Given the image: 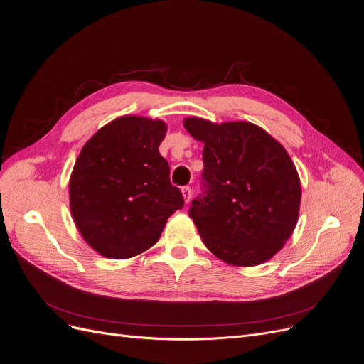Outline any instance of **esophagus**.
<instances>
[{
	"instance_id": "esophagus-1",
	"label": "esophagus",
	"mask_w": 364,
	"mask_h": 364,
	"mask_svg": "<svg viewBox=\"0 0 364 364\" xmlns=\"http://www.w3.org/2000/svg\"><path fill=\"white\" fill-rule=\"evenodd\" d=\"M181 193H183L184 202H186V203H188L190 198H192V187H188V186H184V187L181 188Z\"/></svg>"
}]
</instances>
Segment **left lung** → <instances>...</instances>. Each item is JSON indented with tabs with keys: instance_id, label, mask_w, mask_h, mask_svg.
I'll use <instances>...</instances> for the list:
<instances>
[{
	"instance_id": "left-lung-1",
	"label": "left lung",
	"mask_w": 364,
	"mask_h": 364,
	"mask_svg": "<svg viewBox=\"0 0 364 364\" xmlns=\"http://www.w3.org/2000/svg\"><path fill=\"white\" fill-rule=\"evenodd\" d=\"M203 143V192L188 215L205 246L227 264L252 267L277 254L294 232L301 183L284 147L251 122L184 121Z\"/></svg>"
}]
</instances>
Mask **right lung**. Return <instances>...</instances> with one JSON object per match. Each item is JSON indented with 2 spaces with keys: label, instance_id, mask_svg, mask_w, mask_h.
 I'll return each instance as SVG.
<instances>
[{
  "label": "right lung",
  "instance_id": "add662e5",
  "mask_svg": "<svg viewBox=\"0 0 364 364\" xmlns=\"http://www.w3.org/2000/svg\"><path fill=\"white\" fill-rule=\"evenodd\" d=\"M165 134L162 121L122 117L82 147L69 180L70 211L100 255L125 259L147 251L166 220L184 206L159 153Z\"/></svg>",
  "mask_w": 364,
  "mask_h": 364
}]
</instances>
